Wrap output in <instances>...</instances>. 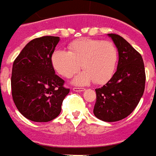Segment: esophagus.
I'll use <instances>...</instances> for the list:
<instances>
[{"instance_id":"1","label":"esophagus","mask_w":156,"mask_h":156,"mask_svg":"<svg viewBox=\"0 0 156 156\" xmlns=\"http://www.w3.org/2000/svg\"><path fill=\"white\" fill-rule=\"evenodd\" d=\"M73 90H74V91H85L86 89H85V88H79V87H74V88H73Z\"/></svg>"}]
</instances>
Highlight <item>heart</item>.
<instances>
[{
    "label": "heart",
    "mask_w": 156,
    "mask_h": 156,
    "mask_svg": "<svg viewBox=\"0 0 156 156\" xmlns=\"http://www.w3.org/2000/svg\"><path fill=\"white\" fill-rule=\"evenodd\" d=\"M119 54L112 42L85 37L74 41L69 51L57 49L52 55V65L57 72L70 78L81 68L82 72L75 77L73 83L88 85L92 81L103 84L111 79L115 72Z\"/></svg>",
    "instance_id": "obj_1"
}]
</instances>
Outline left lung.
Listing matches in <instances>:
<instances>
[{
	"mask_svg": "<svg viewBox=\"0 0 156 156\" xmlns=\"http://www.w3.org/2000/svg\"><path fill=\"white\" fill-rule=\"evenodd\" d=\"M119 51L117 70L106 85L96 89L93 112L104 122L125 119L135 109L145 86V71L140 53L118 34H108Z\"/></svg>",
	"mask_w": 156,
	"mask_h": 156,
	"instance_id": "obj_1",
	"label": "left lung"
}]
</instances>
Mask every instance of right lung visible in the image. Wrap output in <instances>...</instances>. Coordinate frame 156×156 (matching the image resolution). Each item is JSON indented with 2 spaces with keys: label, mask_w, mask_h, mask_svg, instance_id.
Wrapping results in <instances>:
<instances>
[{
  "label": "right lung",
  "mask_w": 156,
  "mask_h": 156,
  "mask_svg": "<svg viewBox=\"0 0 156 156\" xmlns=\"http://www.w3.org/2000/svg\"><path fill=\"white\" fill-rule=\"evenodd\" d=\"M58 42L59 37L54 36L33 39L13 62V101L21 114L34 122H45L57 118L69 92L52 65V55Z\"/></svg>",
  "instance_id": "obj_1"
}]
</instances>
